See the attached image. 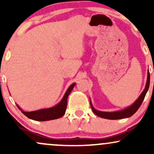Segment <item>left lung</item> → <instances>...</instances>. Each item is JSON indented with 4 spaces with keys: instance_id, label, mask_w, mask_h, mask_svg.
Returning <instances> with one entry per match:
<instances>
[{
    "instance_id": "8db88e82",
    "label": "left lung",
    "mask_w": 154,
    "mask_h": 154,
    "mask_svg": "<svg viewBox=\"0 0 154 154\" xmlns=\"http://www.w3.org/2000/svg\"><path fill=\"white\" fill-rule=\"evenodd\" d=\"M150 85V74L148 72V77H147V81H146V87H145L144 91L142 92L140 96L137 98V99L130 106L125 108V109H122V110L116 111H112V112H106V111H100L98 110H96L94 107H93V104L91 103V100L90 101L91 103V106L92 109V111H93L95 114L97 116H100L101 118H104V119H125V118H128L133 115L137 111L139 107L142 104L143 101L145 96H146V93H147L148 88H149Z\"/></svg>"
}]
</instances>
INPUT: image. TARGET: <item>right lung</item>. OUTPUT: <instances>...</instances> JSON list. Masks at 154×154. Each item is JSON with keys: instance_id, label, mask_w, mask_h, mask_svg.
<instances>
[{"instance_id": "add662e5", "label": "right lung", "mask_w": 154, "mask_h": 154, "mask_svg": "<svg viewBox=\"0 0 154 154\" xmlns=\"http://www.w3.org/2000/svg\"><path fill=\"white\" fill-rule=\"evenodd\" d=\"M75 84L76 83L72 84L68 88L61 101L51 108L40 109V110L29 111H29H23L17 104V106L24 115L29 119L35 120V121H48V120L59 119V118L64 115L67 105V98H68L69 93H71L72 89L75 87Z\"/></svg>"}]
</instances>
